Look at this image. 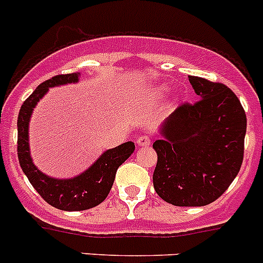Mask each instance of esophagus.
I'll use <instances>...</instances> for the list:
<instances>
[{
	"label": "esophagus",
	"instance_id": "obj_1",
	"mask_svg": "<svg viewBox=\"0 0 263 263\" xmlns=\"http://www.w3.org/2000/svg\"><path fill=\"white\" fill-rule=\"evenodd\" d=\"M151 138L148 136H139L137 138V146L139 147H146V146H150Z\"/></svg>",
	"mask_w": 263,
	"mask_h": 263
}]
</instances>
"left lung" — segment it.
Segmentation results:
<instances>
[{
    "mask_svg": "<svg viewBox=\"0 0 263 263\" xmlns=\"http://www.w3.org/2000/svg\"><path fill=\"white\" fill-rule=\"evenodd\" d=\"M199 100L180 105L154 142L158 163L153 181L175 206H206L228 189L244 159L247 115L223 83L189 76Z\"/></svg>",
    "mask_w": 263,
    "mask_h": 263,
    "instance_id": "1",
    "label": "left lung"
}]
</instances>
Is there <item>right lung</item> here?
Here are the masks:
<instances>
[{
	"instance_id": "1",
	"label": "right lung",
	"mask_w": 263,
	"mask_h": 263,
	"mask_svg": "<svg viewBox=\"0 0 263 263\" xmlns=\"http://www.w3.org/2000/svg\"><path fill=\"white\" fill-rule=\"evenodd\" d=\"M81 73L61 74L39 84L22 104L18 115V159L22 171L36 192L50 206L64 211L88 210L102 203L112 189L117 168L134 153L133 142L109 148L81 175L71 179H53L33 164L28 144V124L37 102L50 87L77 83Z\"/></svg>"
}]
</instances>
